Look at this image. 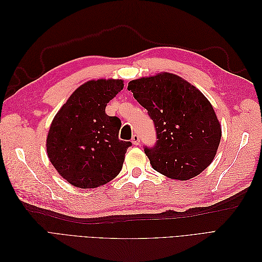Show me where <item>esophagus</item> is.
<instances>
[{"mask_svg":"<svg viewBox=\"0 0 262 262\" xmlns=\"http://www.w3.org/2000/svg\"><path fill=\"white\" fill-rule=\"evenodd\" d=\"M131 141L134 145H139L140 144V137L138 136V134H133Z\"/></svg>","mask_w":262,"mask_h":262,"instance_id":"obj_1","label":"esophagus"}]
</instances>
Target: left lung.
<instances>
[{
  "mask_svg": "<svg viewBox=\"0 0 262 262\" xmlns=\"http://www.w3.org/2000/svg\"><path fill=\"white\" fill-rule=\"evenodd\" d=\"M128 90L152 119L154 146H144L152 167L172 179L188 180L212 163L222 130L207 97L178 75L160 73L129 83Z\"/></svg>",
  "mask_w": 262,
  "mask_h": 262,
  "instance_id": "obj_1",
  "label": "left lung"
}]
</instances>
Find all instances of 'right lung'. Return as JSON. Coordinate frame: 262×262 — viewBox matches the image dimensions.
<instances>
[{
  "instance_id": "add662e5",
  "label": "right lung",
  "mask_w": 262,
  "mask_h": 262,
  "mask_svg": "<svg viewBox=\"0 0 262 262\" xmlns=\"http://www.w3.org/2000/svg\"><path fill=\"white\" fill-rule=\"evenodd\" d=\"M122 89V80L90 81L78 87L55 115L47 153L71 185L96 188L120 172L132 143L119 139L121 120L108 116L105 109Z\"/></svg>"
}]
</instances>
